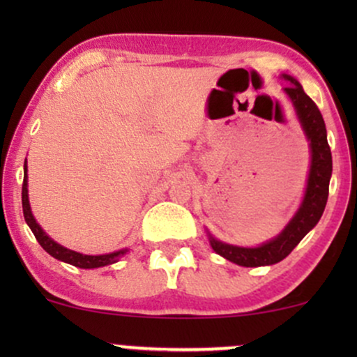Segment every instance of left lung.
I'll return each mask as SVG.
<instances>
[{"label": "left lung", "mask_w": 357, "mask_h": 357, "mask_svg": "<svg viewBox=\"0 0 357 357\" xmlns=\"http://www.w3.org/2000/svg\"><path fill=\"white\" fill-rule=\"evenodd\" d=\"M282 79L289 80V87L284 89L294 109H296L298 121L304 129L307 141L310 147V169L307 178V188L304 192L301 208L294 218L273 240L261 243L260 247L247 248L228 245L210 236L211 248L233 264L241 267H264V265L278 264L297 247L298 241L309 233L321 220L324 208H326L327 196H329V181L333 174V155L327 144V130L321 110L314 104V100L304 92L302 85L290 75H282Z\"/></svg>", "instance_id": "left-lung-1"}]
</instances>
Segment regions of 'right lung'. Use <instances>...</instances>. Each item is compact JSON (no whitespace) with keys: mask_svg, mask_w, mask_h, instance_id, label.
<instances>
[{"mask_svg":"<svg viewBox=\"0 0 357 357\" xmlns=\"http://www.w3.org/2000/svg\"><path fill=\"white\" fill-rule=\"evenodd\" d=\"M22 203H23V216L24 221L28 223L30 230L33 231L35 238L38 240V243L42 245V248L47 253H50L53 258L56 260L65 261V264H70L73 267L79 268H99V267H105V265H112L121 258L127 250H119V252L114 253H105V255H84V253L73 252V250H68L65 247H61L60 243L53 241L50 236L47 235L42 230L38 223H36L35 216L31 215V208H30V202H28V176H26V162H24V176H23V188H22Z\"/></svg>","mask_w":357,"mask_h":357,"instance_id":"add662e5","label":"right lung"}]
</instances>
